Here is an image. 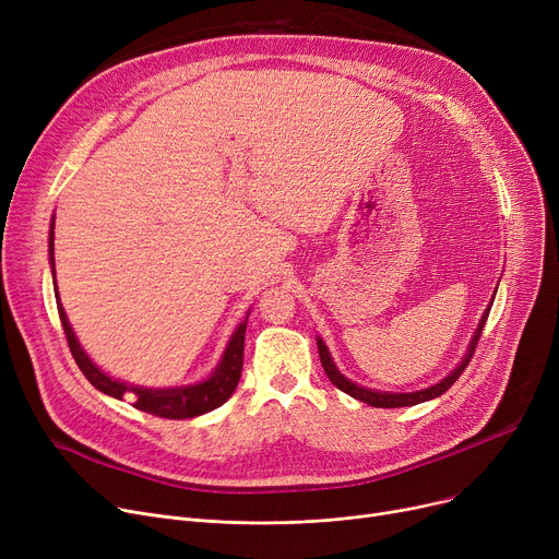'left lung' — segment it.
I'll return each instance as SVG.
<instances>
[{
	"instance_id": "1",
	"label": "left lung",
	"mask_w": 559,
	"mask_h": 559,
	"mask_svg": "<svg viewBox=\"0 0 559 559\" xmlns=\"http://www.w3.org/2000/svg\"><path fill=\"white\" fill-rule=\"evenodd\" d=\"M491 304H493V299L489 301L487 310L483 312V317H480V321H478V329H476L472 342H468L466 354H464V358L460 360V365H457L449 376H444L442 380H439V383H435V385H430V388H426V390H417V392H380V390L362 388V385L354 383V380H348V378L335 367L329 346L324 344V340L317 337V348H319L321 367H324L329 380H331V383H333L337 390L346 392L348 396H354V399H358V401H362V403H367V405H373V407H407V405H417V403H424V401H432V399H437V396H442V394L455 383V380L460 378V373L464 371V367L468 365V360H472L474 350H476V344H478V340H480V333H483V329H485V321H487V317H489Z\"/></svg>"
}]
</instances>
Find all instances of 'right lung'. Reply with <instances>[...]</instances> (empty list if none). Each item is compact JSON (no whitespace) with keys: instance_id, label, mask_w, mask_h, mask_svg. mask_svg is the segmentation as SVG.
<instances>
[{"instance_id":"add662e5","label":"right lung","mask_w":559,"mask_h":559,"mask_svg":"<svg viewBox=\"0 0 559 559\" xmlns=\"http://www.w3.org/2000/svg\"><path fill=\"white\" fill-rule=\"evenodd\" d=\"M49 264H51V276H53V295H56V306H58V314H61V324L70 344L72 356L79 365V369L83 371V376L91 380V383L117 399V401H133V407L142 409V413H150L163 419H192L199 415L211 413V409L219 407L222 403H226L230 399V394L235 392L240 383L242 376V356H245V331H247V317L240 321L238 329L233 331L224 354L217 362V367L213 369V373L209 378L199 380V383H190V385H179V388H140V385H131L127 380H117L112 376H108L106 371H102L91 356L85 354L81 342L76 340L70 319L63 310L61 299H58V287H56V270H53V219L49 226Z\"/></svg>"}]
</instances>
